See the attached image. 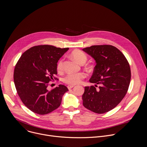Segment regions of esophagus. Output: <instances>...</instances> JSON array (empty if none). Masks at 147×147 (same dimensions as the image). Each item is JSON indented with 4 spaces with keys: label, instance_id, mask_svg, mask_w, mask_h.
<instances>
[{
    "label": "esophagus",
    "instance_id": "34e87169",
    "mask_svg": "<svg viewBox=\"0 0 147 147\" xmlns=\"http://www.w3.org/2000/svg\"><path fill=\"white\" fill-rule=\"evenodd\" d=\"M74 87V86H73V85H69V86H67V88H68L69 90H70L71 88H73Z\"/></svg>",
    "mask_w": 147,
    "mask_h": 147
}]
</instances>
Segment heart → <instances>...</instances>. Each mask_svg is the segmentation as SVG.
<instances>
[{
  "label": "heart",
  "mask_w": 147,
  "mask_h": 147,
  "mask_svg": "<svg viewBox=\"0 0 147 147\" xmlns=\"http://www.w3.org/2000/svg\"><path fill=\"white\" fill-rule=\"evenodd\" d=\"M71 57L77 61L80 64H84L87 59V55L79 49H76L71 52ZM63 67V59H61L57 63V70L58 71H61ZM86 77V74L84 73L80 72L77 73H69L66 75L63 81L65 83L70 85H75L81 82V81Z\"/></svg>",
  "instance_id": "b5f03b06"
}]
</instances>
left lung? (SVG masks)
<instances>
[{"label": "left lung", "mask_w": 147, "mask_h": 147, "mask_svg": "<svg viewBox=\"0 0 147 147\" xmlns=\"http://www.w3.org/2000/svg\"><path fill=\"white\" fill-rule=\"evenodd\" d=\"M96 61L90 80L99 85L85 87L82 96L84 107L98 114L115 108L121 101L129 89L131 70L129 62L117 48L110 45H92L82 49Z\"/></svg>", "instance_id": "8db88e82"}]
</instances>
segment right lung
<instances>
[{
	"instance_id": "obj_1",
	"label": "right lung",
	"mask_w": 147,
	"mask_h": 147,
	"mask_svg": "<svg viewBox=\"0 0 147 147\" xmlns=\"http://www.w3.org/2000/svg\"><path fill=\"white\" fill-rule=\"evenodd\" d=\"M69 49L52 45L33 47L21 56L14 71V82L21 100L32 112L46 115L59 107L62 96L69 90L59 85L51 91L47 87L57 73V63Z\"/></svg>"
}]
</instances>
